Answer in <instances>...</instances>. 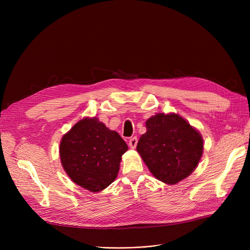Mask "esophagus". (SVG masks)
<instances>
[{"label":"esophagus","mask_w":250,"mask_h":250,"mask_svg":"<svg viewBox=\"0 0 250 250\" xmlns=\"http://www.w3.org/2000/svg\"><path fill=\"white\" fill-rule=\"evenodd\" d=\"M137 144H138V139H137V137H133V138H130V139L128 140V146H129V148L135 149V148L137 147Z\"/></svg>","instance_id":"34e87169"}]
</instances>
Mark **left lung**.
Masks as SVG:
<instances>
[{"label":"left lung","instance_id":"1","mask_svg":"<svg viewBox=\"0 0 250 250\" xmlns=\"http://www.w3.org/2000/svg\"><path fill=\"white\" fill-rule=\"evenodd\" d=\"M146 127L137 150L151 173L168 185L188 177L204 150L198 130L175 113H157L146 122Z\"/></svg>","mask_w":250,"mask_h":250}]
</instances>
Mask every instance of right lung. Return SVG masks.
I'll list each match as a JSON object with an SVG mask.
<instances>
[{
	"mask_svg": "<svg viewBox=\"0 0 250 250\" xmlns=\"http://www.w3.org/2000/svg\"><path fill=\"white\" fill-rule=\"evenodd\" d=\"M127 145L98 118H84L65 134L60 145L62 165L70 178L90 191L114 181Z\"/></svg>",
	"mask_w": 250,
	"mask_h": 250,
	"instance_id": "right-lung-1",
	"label": "right lung"
}]
</instances>
